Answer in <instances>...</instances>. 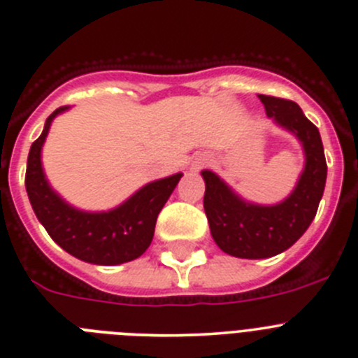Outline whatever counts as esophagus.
<instances>
[{
  "mask_svg": "<svg viewBox=\"0 0 358 358\" xmlns=\"http://www.w3.org/2000/svg\"><path fill=\"white\" fill-rule=\"evenodd\" d=\"M197 166H199V164H197Z\"/></svg>",
  "mask_w": 358,
  "mask_h": 358,
  "instance_id": "1",
  "label": "esophagus"
}]
</instances>
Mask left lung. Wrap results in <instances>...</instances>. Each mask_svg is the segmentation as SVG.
<instances>
[{"instance_id":"1","label":"left lung","mask_w":358,"mask_h":358,"mask_svg":"<svg viewBox=\"0 0 358 358\" xmlns=\"http://www.w3.org/2000/svg\"><path fill=\"white\" fill-rule=\"evenodd\" d=\"M259 99L267 117L303 143L306 162L294 192L273 206L246 203L213 171L201 173L206 183L203 204L211 236L222 252L239 259H267L290 248L313 222L327 180L320 133L299 105L275 96L259 94Z\"/></svg>"}]
</instances>
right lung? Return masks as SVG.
Returning <instances> with one entry per match:
<instances>
[{
	"instance_id": "obj_1",
	"label": "right lung",
	"mask_w": 358,
	"mask_h": 358,
	"mask_svg": "<svg viewBox=\"0 0 358 358\" xmlns=\"http://www.w3.org/2000/svg\"><path fill=\"white\" fill-rule=\"evenodd\" d=\"M69 106L50 113L36 141L31 145L26 168V190L36 218L48 236L76 259L98 266H115L143 255L154 238L155 222L178 185L182 173L141 187L126 203L110 211H82L69 206L48 185L41 168V147L50 124Z\"/></svg>"
}]
</instances>
